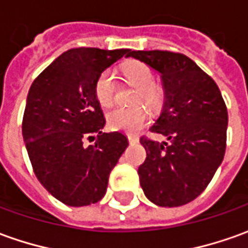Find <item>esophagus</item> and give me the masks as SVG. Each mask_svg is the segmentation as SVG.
I'll return each instance as SVG.
<instances>
[{
	"mask_svg": "<svg viewBox=\"0 0 248 248\" xmlns=\"http://www.w3.org/2000/svg\"><path fill=\"white\" fill-rule=\"evenodd\" d=\"M127 140H129V142H130V144H136V142H138V138L134 137V136H129Z\"/></svg>",
	"mask_w": 248,
	"mask_h": 248,
	"instance_id": "obj_1",
	"label": "esophagus"
}]
</instances>
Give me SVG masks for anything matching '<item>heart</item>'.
I'll return each instance as SVG.
<instances>
[{"mask_svg":"<svg viewBox=\"0 0 248 248\" xmlns=\"http://www.w3.org/2000/svg\"><path fill=\"white\" fill-rule=\"evenodd\" d=\"M124 80L137 87L136 102H142L149 110H157L164 97V91L159 82L153 81V73L142 62H130L124 67ZM117 77L111 69H106L99 75L95 82V97L103 107L112 104L117 93ZM148 114L142 106L136 107H115L107 112L106 121L111 130L137 133L146 124Z\"/></svg>","mask_w":248,"mask_h":248,"instance_id":"b5f03b06","label":"heart"}]
</instances>
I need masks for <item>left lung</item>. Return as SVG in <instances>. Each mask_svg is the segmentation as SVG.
Segmentation results:
<instances>
[{
  "mask_svg": "<svg viewBox=\"0 0 248 248\" xmlns=\"http://www.w3.org/2000/svg\"><path fill=\"white\" fill-rule=\"evenodd\" d=\"M127 57L159 72L164 104L151 131L168 142L141 137L146 159L138 167L146 198L159 206H182L206 188L227 146L228 112L221 92L194 61L171 51H130Z\"/></svg>",
  "mask_w": 248,
  "mask_h": 248,
  "instance_id": "1",
  "label": "left lung"
}]
</instances>
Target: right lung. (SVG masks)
<instances>
[{"label": "right lung", "instance_id": "obj_1", "mask_svg": "<svg viewBox=\"0 0 248 248\" xmlns=\"http://www.w3.org/2000/svg\"><path fill=\"white\" fill-rule=\"evenodd\" d=\"M129 48H72L32 82L23 117V138L42 186L69 206L100 201L108 176L129 145L119 131L103 133L106 119L95 97L96 78ZM85 147V139H94Z\"/></svg>", "mask_w": 248, "mask_h": 248}]
</instances>
